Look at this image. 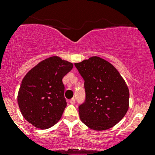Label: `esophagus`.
<instances>
[{"label":"esophagus","mask_w":155,"mask_h":155,"mask_svg":"<svg viewBox=\"0 0 155 155\" xmlns=\"http://www.w3.org/2000/svg\"><path fill=\"white\" fill-rule=\"evenodd\" d=\"M70 104H75V99H74V98L71 99V100H70Z\"/></svg>","instance_id":"34e87169"}]
</instances>
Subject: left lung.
I'll use <instances>...</instances> for the list:
<instances>
[{
	"label": "left lung",
	"instance_id": "8db88e82",
	"mask_svg": "<svg viewBox=\"0 0 155 155\" xmlns=\"http://www.w3.org/2000/svg\"><path fill=\"white\" fill-rule=\"evenodd\" d=\"M75 66L84 80L86 100L79 107L80 120L90 129L101 131L114 126L129 108V90L109 62L93 56Z\"/></svg>",
	"mask_w": 155,
	"mask_h": 155
}]
</instances>
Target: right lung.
Wrapping results in <instances>:
<instances>
[{"instance_id": "right-lung-1", "label": "right lung", "mask_w": 155, "mask_h": 155, "mask_svg": "<svg viewBox=\"0 0 155 155\" xmlns=\"http://www.w3.org/2000/svg\"><path fill=\"white\" fill-rule=\"evenodd\" d=\"M73 63L53 56L42 60L23 78L17 102L23 117L37 128L51 127L66 107L63 78Z\"/></svg>"}]
</instances>
